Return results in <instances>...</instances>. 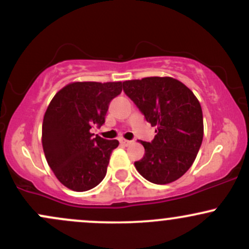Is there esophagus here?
Returning a JSON list of instances; mask_svg holds the SVG:
<instances>
[{"label": "esophagus", "mask_w": 249, "mask_h": 249, "mask_svg": "<svg viewBox=\"0 0 249 249\" xmlns=\"http://www.w3.org/2000/svg\"><path fill=\"white\" fill-rule=\"evenodd\" d=\"M119 142H121L122 145H124V146H127V145L132 144V141H127V139H124V138H121L119 139Z\"/></svg>", "instance_id": "1"}]
</instances>
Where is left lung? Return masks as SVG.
<instances>
[{"label": "left lung", "mask_w": 249, "mask_h": 249, "mask_svg": "<svg viewBox=\"0 0 249 249\" xmlns=\"http://www.w3.org/2000/svg\"><path fill=\"white\" fill-rule=\"evenodd\" d=\"M123 90L157 127L152 142H141L145 154L134 162L137 171L153 184L176 181L192 166L201 146L204 121L199 101L172 77L125 81Z\"/></svg>", "instance_id": "1"}]
</instances>
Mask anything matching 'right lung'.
<instances>
[{
    "mask_svg": "<svg viewBox=\"0 0 249 249\" xmlns=\"http://www.w3.org/2000/svg\"><path fill=\"white\" fill-rule=\"evenodd\" d=\"M122 90V82H75L61 89L50 102L43 118V151L65 187L84 192L104 179L119 142L93 137L90 128L104 124L108 104Z\"/></svg>",
    "mask_w": 249,
    "mask_h": 249,
    "instance_id": "obj_1",
    "label": "right lung"
}]
</instances>
